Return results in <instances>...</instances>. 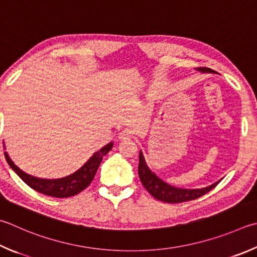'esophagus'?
Instances as JSON below:
<instances>
[{"instance_id":"obj_1","label":"esophagus","mask_w":257,"mask_h":257,"mask_svg":"<svg viewBox=\"0 0 257 257\" xmlns=\"http://www.w3.org/2000/svg\"><path fill=\"white\" fill-rule=\"evenodd\" d=\"M118 138L119 141H129L130 138H132V134H130L128 130H122V132H120L118 135Z\"/></svg>"}]
</instances>
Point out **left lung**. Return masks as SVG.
Listing matches in <instances>:
<instances>
[{
	"label": "left lung",
	"instance_id": "1",
	"mask_svg": "<svg viewBox=\"0 0 257 257\" xmlns=\"http://www.w3.org/2000/svg\"><path fill=\"white\" fill-rule=\"evenodd\" d=\"M195 71H198L202 74H206V73L217 74V72H214L212 69L207 68V67L195 68ZM138 174L143 185L145 186V189H146L155 199L167 203H180V202L198 199L201 197V195L209 192L210 190H212L214 186H216L219 182L222 180L220 179L219 181L214 182V183H212L211 185L204 186V188H201V189L176 188V186L166 183L165 181H163L161 177H158L151 169H149L142 151L139 152Z\"/></svg>",
	"mask_w": 257,
	"mask_h": 257
}]
</instances>
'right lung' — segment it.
I'll use <instances>...</instances> for the list:
<instances>
[{
  "label": "right lung",
  "instance_id": "add662e5",
  "mask_svg": "<svg viewBox=\"0 0 257 257\" xmlns=\"http://www.w3.org/2000/svg\"><path fill=\"white\" fill-rule=\"evenodd\" d=\"M112 147V142L106 144L100 151L93 154L85 164L80 167L76 172L67 176L60 177V179H41V177L28 174L13 163L8 152H4V155H6V160L11 169L30 188L43 194L49 195V197L68 198L82 192L84 189L90 185L92 180L94 179L97 169H99L102 158L111 151Z\"/></svg>",
  "mask_w": 257,
  "mask_h": 257
}]
</instances>
